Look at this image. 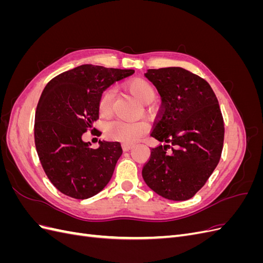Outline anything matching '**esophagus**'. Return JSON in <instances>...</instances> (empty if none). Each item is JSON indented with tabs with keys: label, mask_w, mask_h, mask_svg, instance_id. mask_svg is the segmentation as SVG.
I'll use <instances>...</instances> for the list:
<instances>
[{
	"label": "esophagus",
	"mask_w": 263,
	"mask_h": 263,
	"mask_svg": "<svg viewBox=\"0 0 263 263\" xmlns=\"http://www.w3.org/2000/svg\"><path fill=\"white\" fill-rule=\"evenodd\" d=\"M133 148V145H130V144H123V149L125 150V151H128V150H130Z\"/></svg>",
	"instance_id": "obj_1"
}]
</instances>
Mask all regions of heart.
<instances>
[{
  "instance_id": "1",
  "label": "heart",
  "mask_w": 263,
  "mask_h": 263,
  "mask_svg": "<svg viewBox=\"0 0 263 263\" xmlns=\"http://www.w3.org/2000/svg\"><path fill=\"white\" fill-rule=\"evenodd\" d=\"M127 87L140 104L147 105L156 98V90L149 81L145 79L136 78L133 79ZM114 98L113 89H106L103 91L99 100V113L103 118H107L112 115V103ZM147 132V125L142 122H123L113 121L106 124L105 135L107 138L122 141L124 144H133L139 140Z\"/></svg>"
}]
</instances>
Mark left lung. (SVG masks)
Wrapping results in <instances>:
<instances>
[{
    "instance_id": "8db88e82",
    "label": "left lung",
    "mask_w": 263,
    "mask_h": 263,
    "mask_svg": "<svg viewBox=\"0 0 263 263\" xmlns=\"http://www.w3.org/2000/svg\"><path fill=\"white\" fill-rule=\"evenodd\" d=\"M145 76L162 101L150 135L165 145L151 149L142 178L160 196L186 201L219 162L225 128L218 101L204 79L183 68L149 69Z\"/></svg>"
}]
</instances>
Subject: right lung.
Listing matches in <instances>:
<instances>
[{
    "label": "right lung",
    "mask_w": 263,
    "mask_h": 263,
    "mask_svg": "<svg viewBox=\"0 0 263 263\" xmlns=\"http://www.w3.org/2000/svg\"><path fill=\"white\" fill-rule=\"evenodd\" d=\"M134 72L82 65L45 86L35 114V146L46 176L61 193L85 200L101 192L112 178L123 154L121 144L100 140L94 149L82 135L99 119L103 91Z\"/></svg>",
    "instance_id": "add662e5"
}]
</instances>
